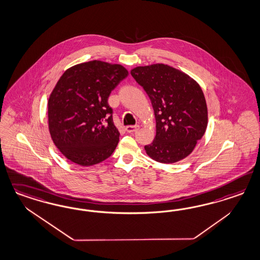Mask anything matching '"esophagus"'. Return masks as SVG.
Masks as SVG:
<instances>
[{"mask_svg":"<svg viewBox=\"0 0 260 260\" xmlns=\"http://www.w3.org/2000/svg\"><path fill=\"white\" fill-rule=\"evenodd\" d=\"M139 129H140V126L139 125H128L125 127L126 132H128V133H132V132H135Z\"/></svg>","mask_w":260,"mask_h":260,"instance_id":"esophagus-1","label":"esophagus"}]
</instances>
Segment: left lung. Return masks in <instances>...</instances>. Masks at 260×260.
Segmentation results:
<instances>
[{
	"label": "left lung",
	"mask_w": 260,
	"mask_h": 260,
	"mask_svg": "<svg viewBox=\"0 0 260 260\" xmlns=\"http://www.w3.org/2000/svg\"><path fill=\"white\" fill-rule=\"evenodd\" d=\"M150 99L156 118L154 141L144 146L151 159L174 164L187 157L208 126V107L200 85L165 64L131 71Z\"/></svg>",
	"instance_id": "obj_1"
}]
</instances>
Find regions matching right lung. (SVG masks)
<instances>
[{"label": "right lung", "mask_w": 260, "mask_h": 260, "mask_svg": "<svg viewBox=\"0 0 260 260\" xmlns=\"http://www.w3.org/2000/svg\"><path fill=\"white\" fill-rule=\"evenodd\" d=\"M128 76L119 64L92 60L68 69L48 101L50 137L72 162L90 167L109 158L119 132L108 104L111 92Z\"/></svg>", "instance_id": "add662e5"}]
</instances>
